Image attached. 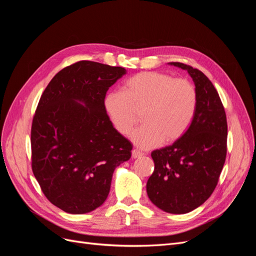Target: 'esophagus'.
Masks as SVG:
<instances>
[{
    "instance_id": "1",
    "label": "esophagus",
    "mask_w": 256,
    "mask_h": 256,
    "mask_svg": "<svg viewBox=\"0 0 256 256\" xmlns=\"http://www.w3.org/2000/svg\"><path fill=\"white\" fill-rule=\"evenodd\" d=\"M142 156H143V152H141L140 150H132V158H134V159L140 158V157H142Z\"/></svg>"
}]
</instances>
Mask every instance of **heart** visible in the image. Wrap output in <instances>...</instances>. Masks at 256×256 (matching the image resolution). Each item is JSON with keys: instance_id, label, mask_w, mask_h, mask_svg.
Instances as JSON below:
<instances>
[{"instance_id": "1", "label": "heart", "mask_w": 256, "mask_h": 256, "mask_svg": "<svg viewBox=\"0 0 256 256\" xmlns=\"http://www.w3.org/2000/svg\"><path fill=\"white\" fill-rule=\"evenodd\" d=\"M113 126L127 136L144 110V125L131 134V141L143 150L162 142H176L186 134L196 115L198 92L190 81L158 72H144L131 76L124 90L111 92L104 100Z\"/></svg>"}]
</instances>
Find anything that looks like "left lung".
<instances>
[{
    "instance_id": "8db88e82",
    "label": "left lung",
    "mask_w": 256,
    "mask_h": 256,
    "mask_svg": "<svg viewBox=\"0 0 256 256\" xmlns=\"http://www.w3.org/2000/svg\"><path fill=\"white\" fill-rule=\"evenodd\" d=\"M196 85L198 106L190 127L172 145L152 152L154 170L146 184L154 205L168 214H187L212 196L226 162L228 122L218 92L196 68L178 62Z\"/></svg>"
}]
</instances>
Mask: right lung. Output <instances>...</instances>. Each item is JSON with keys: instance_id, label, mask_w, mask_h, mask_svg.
I'll return each mask as SVG.
<instances>
[{"instance_id": "1", "label": "right lung", "mask_w": 256, "mask_h": 256, "mask_svg": "<svg viewBox=\"0 0 256 256\" xmlns=\"http://www.w3.org/2000/svg\"><path fill=\"white\" fill-rule=\"evenodd\" d=\"M122 67L81 60L53 76L38 102L30 131L32 170L50 202L88 214L110 192L115 168L132 145L113 127L104 100Z\"/></svg>"}]
</instances>
